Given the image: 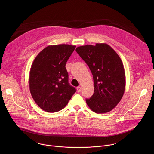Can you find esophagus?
<instances>
[{
    "instance_id": "obj_1",
    "label": "esophagus",
    "mask_w": 154,
    "mask_h": 154,
    "mask_svg": "<svg viewBox=\"0 0 154 154\" xmlns=\"http://www.w3.org/2000/svg\"><path fill=\"white\" fill-rule=\"evenodd\" d=\"M76 89H77V91H78V92H81V87H78L76 88Z\"/></svg>"
}]
</instances>
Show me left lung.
<instances>
[{
    "mask_svg": "<svg viewBox=\"0 0 154 154\" xmlns=\"http://www.w3.org/2000/svg\"><path fill=\"white\" fill-rule=\"evenodd\" d=\"M76 51L93 75L94 92L86 99L88 107L98 114L109 112L120 101L125 90V72L121 59L106 43L78 47Z\"/></svg>",
    "mask_w": 154,
    "mask_h": 154,
    "instance_id": "obj_1",
    "label": "left lung"
}]
</instances>
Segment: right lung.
Instances as JSON below:
<instances>
[{"mask_svg":"<svg viewBox=\"0 0 154 154\" xmlns=\"http://www.w3.org/2000/svg\"><path fill=\"white\" fill-rule=\"evenodd\" d=\"M75 47L69 44L48 45L35 58L29 86L32 98L42 110L50 112L62 110L76 92L69 83L65 67Z\"/></svg>","mask_w":154,"mask_h":154,"instance_id":"right-lung-1","label":"right lung"}]
</instances>
